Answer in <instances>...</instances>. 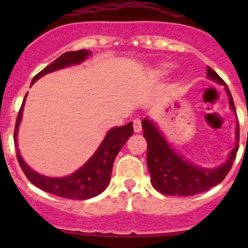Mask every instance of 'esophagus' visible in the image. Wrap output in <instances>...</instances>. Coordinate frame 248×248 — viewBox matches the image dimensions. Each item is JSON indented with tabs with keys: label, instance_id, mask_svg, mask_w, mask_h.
<instances>
[{
	"label": "esophagus",
	"instance_id": "obj_1",
	"mask_svg": "<svg viewBox=\"0 0 248 248\" xmlns=\"http://www.w3.org/2000/svg\"><path fill=\"white\" fill-rule=\"evenodd\" d=\"M133 128L136 133H140L141 132V121L139 119L133 120Z\"/></svg>",
	"mask_w": 248,
	"mask_h": 248
}]
</instances>
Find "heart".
<instances>
[{"label": "heart", "instance_id": "obj_1", "mask_svg": "<svg viewBox=\"0 0 248 248\" xmlns=\"http://www.w3.org/2000/svg\"><path fill=\"white\" fill-rule=\"evenodd\" d=\"M170 69H171V64L161 63L159 66H157V68L155 69V72H156V74H158V76H164V74L169 73Z\"/></svg>", "mask_w": 248, "mask_h": 248}]
</instances>
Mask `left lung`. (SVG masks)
Listing matches in <instances>:
<instances>
[{
    "mask_svg": "<svg viewBox=\"0 0 248 248\" xmlns=\"http://www.w3.org/2000/svg\"><path fill=\"white\" fill-rule=\"evenodd\" d=\"M206 77L223 85L229 98V107L235 112L231 91L226 82L212 68L207 67ZM144 137L147 141V169L155 188L167 196L188 197L202 193L221 184L231 170L239 150V124L235 129V146L228 158L216 168H202L175 151L154 121L145 117L141 121Z\"/></svg>",
    "mask_w": 248,
    "mask_h": 248,
    "instance_id": "8db88e82",
    "label": "left lung"
}]
</instances>
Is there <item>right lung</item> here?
Returning a JSON list of instances; mask_svg holds the SVG:
<instances>
[{"label": "right lung", "instance_id": "1", "mask_svg": "<svg viewBox=\"0 0 248 248\" xmlns=\"http://www.w3.org/2000/svg\"><path fill=\"white\" fill-rule=\"evenodd\" d=\"M90 56H91V51L85 49L64 52L32 79L31 86L39 78L46 76V74L81 63ZM26 97L27 93L22 101L21 108H20L19 115H17L16 131H14V142H16V146L17 161H19L20 167H21L22 171L25 172L27 179L38 188L43 189L47 193L61 197V198L85 201V199L93 198V197L101 194L110 182L115 157L117 156L122 146L126 144L129 137H132V134H133L132 122L124 124V126L112 127L111 129H109L104 139L102 140L98 149L94 151V154L87 159L84 166L77 169L73 174L63 177L46 176V175L34 171L33 169L30 168L25 163L21 155H20L19 147H17V132H19L20 122L22 119V111H24Z\"/></svg>", "mask_w": 248, "mask_h": 248}]
</instances>
